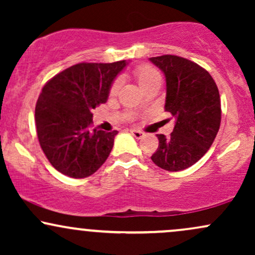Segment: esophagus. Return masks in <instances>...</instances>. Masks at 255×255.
<instances>
[{"label": "esophagus", "instance_id": "1", "mask_svg": "<svg viewBox=\"0 0 255 255\" xmlns=\"http://www.w3.org/2000/svg\"><path fill=\"white\" fill-rule=\"evenodd\" d=\"M130 133H131V135L135 137V139H140V137L144 135V133H142V131L136 130V129H131Z\"/></svg>", "mask_w": 255, "mask_h": 255}]
</instances>
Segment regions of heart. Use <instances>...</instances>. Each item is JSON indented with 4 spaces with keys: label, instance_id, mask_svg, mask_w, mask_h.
I'll use <instances>...</instances> for the list:
<instances>
[{
    "label": "heart",
    "instance_id": "b5f03b06",
    "mask_svg": "<svg viewBox=\"0 0 255 255\" xmlns=\"http://www.w3.org/2000/svg\"><path fill=\"white\" fill-rule=\"evenodd\" d=\"M134 77H135L136 81L139 83L141 89H145L148 85L152 84H160V74L159 72L157 71L156 68L150 66V64H141V66L136 67L134 69ZM121 86V80L118 79V80L114 81V84L111 85L110 93L111 95H115L118 93V91Z\"/></svg>",
    "mask_w": 255,
    "mask_h": 255
}]
</instances>
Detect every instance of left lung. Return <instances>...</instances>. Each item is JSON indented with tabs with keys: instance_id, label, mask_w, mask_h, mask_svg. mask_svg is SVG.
<instances>
[{
	"instance_id": "1",
	"label": "left lung",
	"mask_w": 255,
	"mask_h": 255,
	"mask_svg": "<svg viewBox=\"0 0 255 255\" xmlns=\"http://www.w3.org/2000/svg\"><path fill=\"white\" fill-rule=\"evenodd\" d=\"M166 81L164 110L175 120L169 136L157 134L159 145L154 164L181 171L198 162L211 147L221 126V98L210 73L199 64L175 55L151 57Z\"/></svg>"
}]
</instances>
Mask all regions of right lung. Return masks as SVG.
<instances>
[{
  "label": "right lung",
  "mask_w": 255,
  "mask_h": 255,
  "mask_svg": "<svg viewBox=\"0 0 255 255\" xmlns=\"http://www.w3.org/2000/svg\"><path fill=\"white\" fill-rule=\"evenodd\" d=\"M127 66L78 63L55 75L36 104L40 147L61 174L83 178L95 174L109 157L118 130L91 129L92 110L108 101L115 78Z\"/></svg>",
  "instance_id": "right-lung-1"
}]
</instances>
